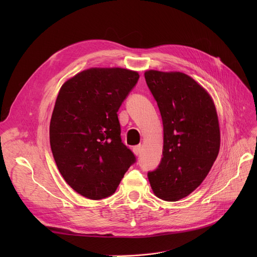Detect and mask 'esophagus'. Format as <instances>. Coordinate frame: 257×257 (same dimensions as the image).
<instances>
[{"label": "esophagus", "mask_w": 257, "mask_h": 257, "mask_svg": "<svg viewBox=\"0 0 257 257\" xmlns=\"http://www.w3.org/2000/svg\"><path fill=\"white\" fill-rule=\"evenodd\" d=\"M142 152V145H138L133 147V153L136 155H140Z\"/></svg>", "instance_id": "1"}]
</instances>
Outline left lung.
Instances as JSON below:
<instances>
[{
	"instance_id": "1",
	"label": "left lung",
	"mask_w": 257,
	"mask_h": 257,
	"mask_svg": "<svg viewBox=\"0 0 257 257\" xmlns=\"http://www.w3.org/2000/svg\"><path fill=\"white\" fill-rule=\"evenodd\" d=\"M164 125V149L158 168L148 173L156 197L175 202L203 182L217 159L221 133L208 91L181 72H145Z\"/></svg>"
}]
</instances>
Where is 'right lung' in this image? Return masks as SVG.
<instances>
[{"instance_id":"add662e5","label":"right lung","mask_w":257,"mask_h":257,"mask_svg":"<svg viewBox=\"0 0 257 257\" xmlns=\"http://www.w3.org/2000/svg\"><path fill=\"white\" fill-rule=\"evenodd\" d=\"M139 78L121 67H90L66 80L58 92L51 150L63 179L81 196L112 195L136 161L121 143L116 112Z\"/></svg>"}]
</instances>
